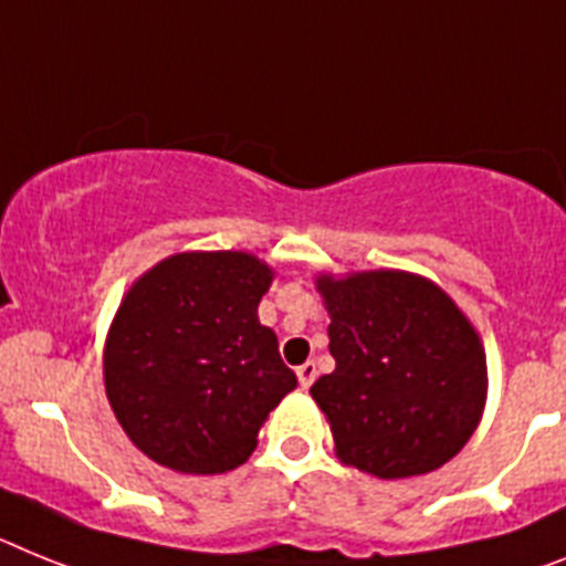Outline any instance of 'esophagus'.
Listing matches in <instances>:
<instances>
[{
    "label": "esophagus",
    "instance_id": "esophagus-1",
    "mask_svg": "<svg viewBox=\"0 0 566 566\" xmlns=\"http://www.w3.org/2000/svg\"><path fill=\"white\" fill-rule=\"evenodd\" d=\"M296 377H298V386L302 388H311L313 379H316V363H305L296 368Z\"/></svg>",
    "mask_w": 566,
    "mask_h": 566
}]
</instances>
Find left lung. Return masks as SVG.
Segmentation results:
<instances>
[{"instance_id":"1","label":"left lung","mask_w":566,"mask_h":566,"mask_svg":"<svg viewBox=\"0 0 566 566\" xmlns=\"http://www.w3.org/2000/svg\"><path fill=\"white\" fill-rule=\"evenodd\" d=\"M336 368L311 386L336 458L379 481L440 469L486 406V354L469 316L426 275H316Z\"/></svg>"}]
</instances>
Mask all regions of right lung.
<instances>
[{
  "instance_id": "1",
  "label": "right lung",
  "mask_w": 566,
  "mask_h": 566,
  "mask_svg": "<svg viewBox=\"0 0 566 566\" xmlns=\"http://www.w3.org/2000/svg\"><path fill=\"white\" fill-rule=\"evenodd\" d=\"M273 268L244 250H189L146 270L123 296L103 379L126 437L180 474L239 469L296 374L259 322Z\"/></svg>"
}]
</instances>
